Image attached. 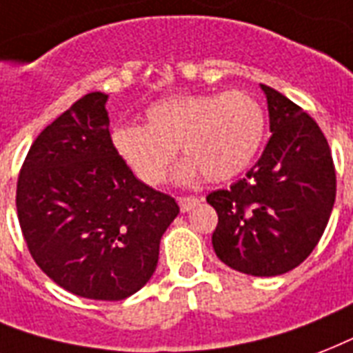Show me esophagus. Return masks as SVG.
Returning a JSON list of instances; mask_svg holds the SVG:
<instances>
[{
    "instance_id": "1",
    "label": "esophagus",
    "mask_w": 353,
    "mask_h": 353,
    "mask_svg": "<svg viewBox=\"0 0 353 353\" xmlns=\"http://www.w3.org/2000/svg\"><path fill=\"white\" fill-rule=\"evenodd\" d=\"M199 202H201L199 196H180L179 199L180 212H190V210H193Z\"/></svg>"
}]
</instances>
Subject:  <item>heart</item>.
I'll return each mask as SVG.
<instances>
[{
	"label": "heart",
	"instance_id": "obj_1",
	"mask_svg": "<svg viewBox=\"0 0 353 353\" xmlns=\"http://www.w3.org/2000/svg\"><path fill=\"white\" fill-rule=\"evenodd\" d=\"M265 132L263 108L245 92L176 94L152 103L145 125L112 128V145L141 182L160 184L169 173L174 147L188 157L176 180L188 184L202 173L210 182L239 174L256 157Z\"/></svg>",
	"mask_w": 353,
	"mask_h": 353
}]
</instances>
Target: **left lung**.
I'll return each mask as SVG.
<instances>
[{
  "instance_id": "8db88e82",
  "label": "left lung",
  "mask_w": 353,
  "mask_h": 353,
  "mask_svg": "<svg viewBox=\"0 0 353 353\" xmlns=\"http://www.w3.org/2000/svg\"><path fill=\"white\" fill-rule=\"evenodd\" d=\"M270 136L247 176L206 196L219 223L217 258L250 276H278L304 261L324 234L335 202V168L324 134L299 105L259 84Z\"/></svg>"
}]
</instances>
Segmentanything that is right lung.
<instances>
[{"instance_id": "right-lung-1", "label": "right lung", "mask_w": 353, "mask_h": 353, "mask_svg": "<svg viewBox=\"0 0 353 353\" xmlns=\"http://www.w3.org/2000/svg\"><path fill=\"white\" fill-rule=\"evenodd\" d=\"M106 101L92 92L43 128L18 176L16 208L32 259L57 285L123 300L151 280L180 208L119 158Z\"/></svg>"}]
</instances>
